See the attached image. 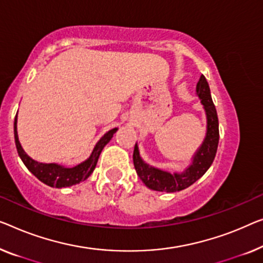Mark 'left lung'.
Listing matches in <instances>:
<instances>
[{
	"mask_svg": "<svg viewBox=\"0 0 263 263\" xmlns=\"http://www.w3.org/2000/svg\"><path fill=\"white\" fill-rule=\"evenodd\" d=\"M196 93L204 107L206 115V135L201 146L193 157V162L183 172H170L157 169L148 165L142 159L139 155L138 145H135L133 151V164L137 175L148 189L156 191H165V193H176L186 189L191 184L198 181L205 174L213 164L217 152L219 132L218 118L215 105L211 99L210 88L204 76H201L196 86Z\"/></svg>",
	"mask_w": 263,
	"mask_h": 263,
	"instance_id": "1",
	"label": "left lung"
}]
</instances>
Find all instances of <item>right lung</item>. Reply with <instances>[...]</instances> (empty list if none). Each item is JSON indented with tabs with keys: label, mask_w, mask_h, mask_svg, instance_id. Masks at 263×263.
Segmentation results:
<instances>
[{
	"label": "right lung",
	"mask_w": 263,
	"mask_h": 263,
	"mask_svg": "<svg viewBox=\"0 0 263 263\" xmlns=\"http://www.w3.org/2000/svg\"><path fill=\"white\" fill-rule=\"evenodd\" d=\"M16 124L17 113L14 121V137L20 158L22 159V162L27 166V169H28L39 181H41L42 183H45L47 185L52 187L72 186L76 185V184H79L82 181H85V179H87L89 176H91L93 170L96 169L98 158H99L105 145L112 139L113 135L117 132V130H118V128L115 127L105 133V135L100 138L99 142L97 143L96 146H94L91 156H89L85 162L78 164V165L73 167H67L57 163H40L34 160L33 158H30V157L26 154L25 150H23L21 146V144L18 142Z\"/></svg>",
	"instance_id": "add662e5"
}]
</instances>
